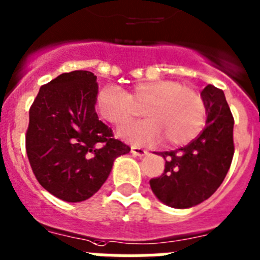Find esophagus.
I'll use <instances>...</instances> for the list:
<instances>
[{
    "mask_svg": "<svg viewBox=\"0 0 260 260\" xmlns=\"http://www.w3.org/2000/svg\"><path fill=\"white\" fill-rule=\"evenodd\" d=\"M131 153L136 156H144L147 154V150H145V149H142V147H139V146H132Z\"/></svg>",
    "mask_w": 260,
    "mask_h": 260,
    "instance_id": "1",
    "label": "esophagus"
}]
</instances>
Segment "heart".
<instances>
[{
	"label": "heart",
	"mask_w": 260,
	"mask_h": 260,
	"mask_svg": "<svg viewBox=\"0 0 260 260\" xmlns=\"http://www.w3.org/2000/svg\"><path fill=\"white\" fill-rule=\"evenodd\" d=\"M144 110L149 119L124 125L121 139L137 145L162 141L180 146L193 140L205 124L206 107L200 92L176 80H151L133 85L129 93L105 86L97 97L100 115L114 125H121Z\"/></svg>",
	"instance_id": "1"
}]
</instances>
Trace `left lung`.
<instances>
[{
	"instance_id": "obj_1",
	"label": "left lung",
	"mask_w": 260,
	"mask_h": 260,
	"mask_svg": "<svg viewBox=\"0 0 260 260\" xmlns=\"http://www.w3.org/2000/svg\"><path fill=\"white\" fill-rule=\"evenodd\" d=\"M207 120L202 132L186 146L162 151L165 172L150 180L155 197L175 209H189L210 198L221 185L235 154L232 113L221 89L202 90Z\"/></svg>"
}]
</instances>
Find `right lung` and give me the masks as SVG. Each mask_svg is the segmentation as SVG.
I'll list each match as a JSON object with an SVG mask.
<instances>
[{
	"label": "right lung",
	"mask_w": 260,
	"mask_h": 260,
	"mask_svg": "<svg viewBox=\"0 0 260 260\" xmlns=\"http://www.w3.org/2000/svg\"><path fill=\"white\" fill-rule=\"evenodd\" d=\"M97 94L94 74L66 72L41 86L29 109V165L40 185L66 202L92 197L109 177L114 160L131 151L98 119Z\"/></svg>",
	"instance_id": "1"
}]
</instances>
